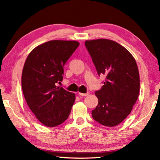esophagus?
Returning <instances> with one entry per match:
<instances>
[{"label": "esophagus", "instance_id": "esophagus-1", "mask_svg": "<svg viewBox=\"0 0 160 160\" xmlns=\"http://www.w3.org/2000/svg\"><path fill=\"white\" fill-rule=\"evenodd\" d=\"M79 95L80 96H87L89 95V92H86V93H82V92H79Z\"/></svg>", "mask_w": 160, "mask_h": 160}]
</instances>
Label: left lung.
Returning a JSON list of instances; mask_svg holds the SVG:
<instances>
[{
  "label": "left lung",
  "instance_id": "left-lung-1",
  "mask_svg": "<svg viewBox=\"0 0 160 160\" xmlns=\"http://www.w3.org/2000/svg\"><path fill=\"white\" fill-rule=\"evenodd\" d=\"M98 75H105L104 85L95 91L98 105L92 111L94 120L114 127L131 112L139 93V75L135 58L126 48L108 39L86 40Z\"/></svg>",
  "mask_w": 160,
  "mask_h": 160
}]
</instances>
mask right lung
Listing matches in <instances>:
<instances>
[{"mask_svg": "<svg viewBox=\"0 0 160 160\" xmlns=\"http://www.w3.org/2000/svg\"><path fill=\"white\" fill-rule=\"evenodd\" d=\"M79 42L50 40L37 46L28 56L22 72V89L30 110L40 122L56 127L68 119L75 95L57 86L64 65Z\"/></svg>", "mask_w": 160, "mask_h": 160, "instance_id": "right-lung-1", "label": "right lung"}]
</instances>
